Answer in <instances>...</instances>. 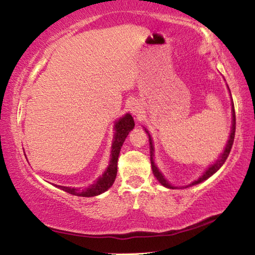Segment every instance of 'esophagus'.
Returning a JSON list of instances; mask_svg holds the SVG:
<instances>
[{
    "label": "esophagus",
    "instance_id": "esophagus-1",
    "mask_svg": "<svg viewBox=\"0 0 255 255\" xmlns=\"http://www.w3.org/2000/svg\"><path fill=\"white\" fill-rule=\"evenodd\" d=\"M131 113L134 115L135 117L140 118L142 117V109H140V106L138 104H134L131 106Z\"/></svg>",
    "mask_w": 255,
    "mask_h": 255
}]
</instances>
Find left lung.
<instances>
[{"label":"left lung","mask_w":255,"mask_h":255,"mask_svg":"<svg viewBox=\"0 0 255 255\" xmlns=\"http://www.w3.org/2000/svg\"><path fill=\"white\" fill-rule=\"evenodd\" d=\"M228 90H229V94L231 96V93H230V89L229 87H228ZM231 101H233V98H231ZM144 130L147 135H149V143H150V160H151V167H152V173H153V175L155 176V178L159 181V183L161 185H164L165 188L167 189H184V188H189V187H192V185H197L201 183V182L206 181L207 178H210L213 174H215L218 170L221 168L222 165L225 164L228 155L230 153V150H231V146H233V143H234V138H235V130H236V115H235V108H234V102H231V128H230V132H229V137H228L227 140V144L225 146V149L221 152V154L219 155V158L216 159V160L213 162L212 165H210L207 167L206 169L204 170V173L201 174V175L196 178L195 181L192 182V183H190L189 185H185V187H175V185H173L170 182L167 180V177L164 175V173L161 172L160 169H159V167L157 166V164L154 162V145H153V139H152L151 135L149 130L145 127H143Z\"/></svg>","instance_id":"left-lung-1"}]
</instances>
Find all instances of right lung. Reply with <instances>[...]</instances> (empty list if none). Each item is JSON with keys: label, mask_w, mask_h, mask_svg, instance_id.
<instances>
[{"label": "right lung", "mask_w": 255, "mask_h": 255, "mask_svg": "<svg viewBox=\"0 0 255 255\" xmlns=\"http://www.w3.org/2000/svg\"><path fill=\"white\" fill-rule=\"evenodd\" d=\"M134 127H135V123L130 113H126V115L120 117L119 119L115 121V126H113L115 135H113V139H112L111 154H110L109 165L104 170V173L102 174V175L98 177L93 184L88 185V187H83V188L64 187V185L54 184L55 187L63 190V191H65L67 193H71V195L79 196V197H94V196L102 195L103 192L108 191V190L112 187V184L115 183V180L117 176L118 158H119L121 146H123V144L128 136L129 131L132 130Z\"/></svg>", "instance_id": "1"}]
</instances>
